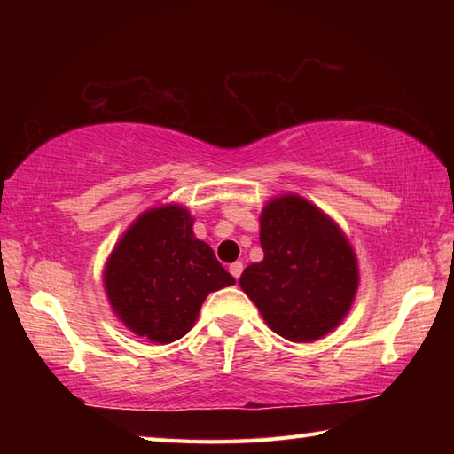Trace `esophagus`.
I'll use <instances>...</instances> for the list:
<instances>
[{"instance_id":"34e87169","label":"esophagus","mask_w":454,"mask_h":454,"mask_svg":"<svg viewBox=\"0 0 454 454\" xmlns=\"http://www.w3.org/2000/svg\"><path fill=\"white\" fill-rule=\"evenodd\" d=\"M228 270H230V274H232L234 278L238 280V278H240L242 270H244V266H242V262H234V264H230V266H228Z\"/></svg>"}]
</instances>
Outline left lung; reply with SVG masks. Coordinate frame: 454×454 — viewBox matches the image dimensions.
Returning <instances> with one entry per match:
<instances>
[{
	"label": "left lung",
	"instance_id": "obj_1",
	"mask_svg": "<svg viewBox=\"0 0 454 454\" xmlns=\"http://www.w3.org/2000/svg\"><path fill=\"white\" fill-rule=\"evenodd\" d=\"M264 260L240 286L276 334L312 342L347 317L358 286L355 250L338 226L301 196L268 202L260 216Z\"/></svg>",
	"mask_w": 454,
	"mask_h": 454
}]
</instances>
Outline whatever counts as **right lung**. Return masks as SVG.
Listing matches in <instances>:
<instances>
[{"label":"right lung","mask_w":454,"mask_h":454,"mask_svg":"<svg viewBox=\"0 0 454 454\" xmlns=\"http://www.w3.org/2000/svg\"><path fill=\"white\" fill-rule=\"evenodd\" d=\"M192 222L188 210L174 204L148 210L121 236L106 264L114 312L152 342L178 340L194 326L206 296L236 282L210 246L192 232Z\"/></svg>","instance_id":"obj_1"}]
</instances>
